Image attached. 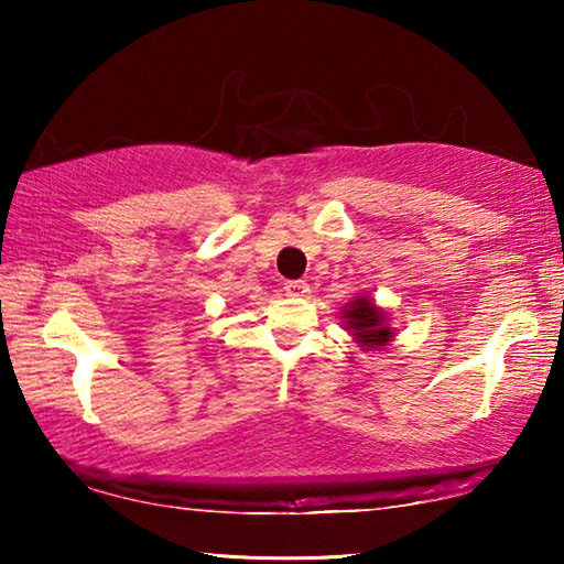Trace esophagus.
I'll use <instances>...</instances> for the list:
<instances>
[{
	"mask_svg": "<svg viewBox=\"0 0 564 564\" xmlns=\"http://www.w3.org/2000/svg\"><path fill=\"white\" fill-rule=\"evenodd\" d=\"M283 289L289 295H295V299H303V295L311 293V285L305 281H285Z\"/></svg>",
	"mask_w": 564,
	"mask_h": 564,
	"instance_id": "obj_1",
	"label": "esophagus"
}]
</instances>
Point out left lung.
Returning a JSON list of instances; mask_svg holds the SVG:
<instances>
[{"mask_svg":"<svg viewBox=\"0 0 564 564\" xmlns=\"http://www.w3.org/2000/svg\"><path fill=\"white\" fill-rule=\"evenodd\" d=\"M348 318V328H352L362 346L376 348L383 346V343L390 338V328L383 326V313H380L373 303L368 299H358L350 303V311H346Z\"/></svg>","mask_w":564,"mask_h":564,"instance_id":"left-lung-1","label":"left lung"}]
</instances>
